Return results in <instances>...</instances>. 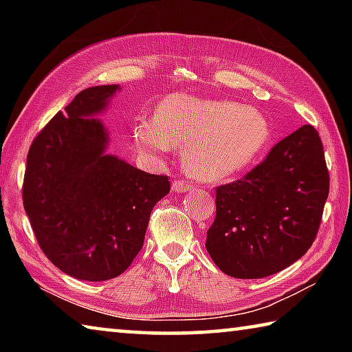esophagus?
Masks as SVG:
<instances>
[{"mask_svg":"<svg viewBox=\"0 0 352 352\" xmlns=\"http://www.w3.org/2000/svg\"><path fill=\"white\" fill-rule=\"evenodd\" d=\"M192 188L194 184L183 182L180 178H178V180H174V183H172V189H174L175 192H186V190H190Z\"/></svg>","mask_w":352,"mask_h":352,"instance_id":"1","label":"esophagus"}]
</instances>
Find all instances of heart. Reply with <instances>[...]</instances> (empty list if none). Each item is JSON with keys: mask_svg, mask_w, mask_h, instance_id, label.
<instances>
[{"mask_svg": "<svg viewBox=\"0 0 352 352\" xmlns=\"http://www.w3.org/2000/svg\"><path fill=\"white\" fill-rule=\"evenodd\" d=\"M141 152L163 155L183 148V168L200 182H216L245 169L270 141V126L261 111L233 100L170 94L158 104L152 122L133 129Z\"/></svg>", "mask_w": 352, "mask_h": 352, "instance_id": "obj_1", "label": "heart"}]
</instances>
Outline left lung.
<instances>
[{
	"mask_svg": "<svg viewBox=\"0 0 352 352\" xmlns=\"http://www.w3.org/2000/svg\"><path fill=\"white\" fill-rule=\"evenodd\" d=\"M327 194L323 144L306 124L273 146L245 177L216 189L208 253L228 276L275 275L311 248Z\"/></svg>",
	"mask_w": 352,
	"mask_h": 352,
	"instance_id": "left-lung-1",
	"label": "left lung"
}]
</instances>
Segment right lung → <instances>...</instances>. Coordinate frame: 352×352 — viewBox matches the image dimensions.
<instances>
[{"label": "right lung", "mask_w": 352, "mask_h": 352, "mask_svg": "<svg viewBox=\"0 0 352 352\" xmlns=\"http://www.w3.org/2000/svg\"><path fill=\"white\" fill-rule=\"evenodd\" d=\"M118 90L80 91L35 136L26 160L23 205L38 245L82 281H107L129 269L153 206L170 190L166 175L105 153L109 133L94 116Z\"/></svg>", "instance_id": "1"}]
</instances>
